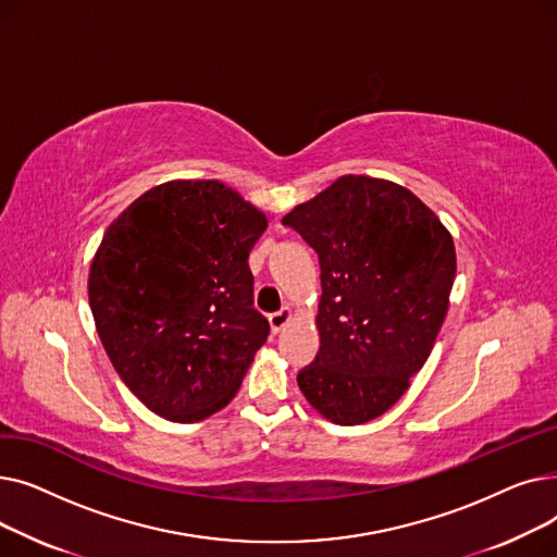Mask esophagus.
I'll list each match as a JSON object with an SVG mask.
<instances>
[{"label":"esophagus","instance_id":"esophagus-1","mask_svg":"<svg viewBox=\"0 0 557 557\" xmlns=\"http://www.w3.org/2000/svg\"><path fill=\"white\" fill-rule=\"evenodd\" d=\"M290 318H294V309H290V307H282L280 311L271 313V315H269V320H271V327H273V332L277 334L280 330H284V325L288 323Z\"/></svg>","mask_w":557,"mask_h":557}]
</instances>
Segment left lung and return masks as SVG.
Wrapping results in <instances>:
<instances>
[{
    "mask_svg": "<svg viewBox=\"0 0 557 557\" xmlns=\"http://www.w3.org/2000/svg\"><path fill=\"white\" fill-rule=\"evenodd\" d=\"M318 252L320 349L298 372L334 424L384 416L429 359L456 277L447 227L401 185L341 175L282 219Z\"/></svg>",
    "mask_w": 557,
    "mask_h": 557,
    "instance_id": "8db88e82",
    "label": "left lung"
}]
</instances>
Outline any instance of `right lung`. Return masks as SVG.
I'll list each match as a JSON object with an SVG mask.
<instances>
[{
  "mask_svg": "<svg viewBox=\"0 0 557 557\" xmlns=\"http://www.w3.org/2000/svg\"><path fill=\"white\" fill-rule=\"evenodd\" d=\"M267 225L219 181H171L106 230L87 280L97 332L122 382L160 418L221 411L267 343L248 267Z\"/></svg>",
  "mask_w": 557,
  "mask_h": 557,
  "instance_id": "obj_1",
  "label": "right lung"
}]
</instances>
